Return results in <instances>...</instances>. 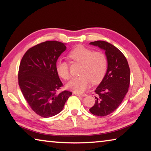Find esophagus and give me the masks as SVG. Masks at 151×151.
Returning a JSON list of instances; mask_svg holds the SVG:
<instances>
[{
    "label": "esophagus",
    "mask_w": 151,
    "mask_h": 151,
    "mask_svg": "<svg viewBox=\"0 0 151 151\" xmlns=\"http://www.w3.org/2000/svg\"><path fill=\"white\" fill-rule=\"evenodd\" d=\"M74 94H75L76 96H86V94H79L77 93H74Z\"/></svg>",
    "instance_id": "esophagus-1"
}]
</instances>
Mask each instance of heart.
Instances as JSON below:
<instances>
[{"mask_svg": "<svg viewBox=\"0 0 151 151\" xmlns=\"http://www.w3.org/2000/svg\"><path fill=\"white\" fill-rule=\"evenodd\" d=\"M68 57L73 62L81 64V66L79 70L81 76L71 79L66 85L68 88L76 93H83L91 82L95 85L103 79L107 70V58L104 53L78 46L70 51ZM56 70L61 78L69 79V66L65 61L58 60L56 63Z\"/></svg>", "mask_w": 151, "mask_h": 151, "instance_id": "obj_1", "label": "heart"}]
</instances>
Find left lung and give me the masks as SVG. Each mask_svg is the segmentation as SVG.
Instances as JSON below:
<instances>
[{"instance_id": "left-lung-1", "label": "left lung", "mask_w": 151, "mask_h": 151, "mask_svg": "<svg viewBox=\"0 0 151 151\" xmlns=\"http://www.w3.org/2000/svg\"><path fill=\"white\" fill-rule=\"evenodd\" d=\"M90 45L105 51L107 58L106 73L95 90V103L89 109L96 116L109 115L118 108L129 91L130 68L124 55L108 42L97 40Z\"/></svg>"}]
</instances>
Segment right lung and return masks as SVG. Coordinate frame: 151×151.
Instances as JSON below:
<instances>
[{"label":"right lung","mask_w":151,"mask_h":151,"mask_svg":"<svg viewBox=\"0 0 151 151\" xmlns=\"http://www.w3.org/2000/svg\"><path fill=\"white\" fill-rule=\"evenodd\" d=\"M65 44L48 40L29 48L20 61L19 85L30 108L48 118L59 113L72 93L57 92L63 86L56 70L58 58L66 50Z\"/></svg>","instance_id":"obj_1"}]
</instances>
